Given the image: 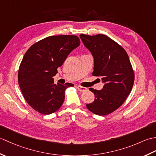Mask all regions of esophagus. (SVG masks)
<instances>
[{
  "label": "esophagus",
  "instance_id": "1",
  "mask_svg": "<svg viewBox=\"0 0 156 156\" xmlns=\"http://www.w3.org/2000/svg\"><path fill=\"white\" fill-rule=\"evenodd\" d=\"M77 88H78V90L79 91H80V92H85V91H87V89H88L87 88L84 87H82V86H78Z\"/></svg>",
  "mask_w": 156,
  "mask_h": 156
}]
</instances>
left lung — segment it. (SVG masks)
<instances>
[{
	"label": "left lung",
	"instance_id": "obj_1",
	"mask_svg": "<svg viewBox=\"0 0 156 156\" xmlns=\"http://www.w3.org/2000/svg\"><path fill=\"white\" fill-rule=\"evenodd\" d=\"M80 37L94 57L92 75L105 83L101 90L89 88L95 98L87 107L97 115L111 114L124 103L133 88L135 74L129 56L122 46L105 35L80 34Z\"/></svg>",
	"mask_w": 156,
	"mask_h": 156
}]
</instances>
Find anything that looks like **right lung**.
Returning a JSON list of instances; mask_svg holds the SVG:
<instances>
[{
	"mask_svg": "<svg viewBox=\"0 0 156 156\" xmlns=\"http://www.w3.org/2000/svg\"><path fill=\"white\" fill-rule=\"evenodd\" d=\"M80 44L76 35L49 36L26 51L19 66L18 82L23 97L35 111L49 115L61 107L66 89L74 84H55L53 77L69 53Z\"/></svg>",
	"mask_w": 156,
	"mask_h": 156,
	"instance_id": "add662e5",
	"label": "right lung"
}]
</instances>
